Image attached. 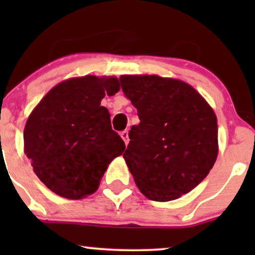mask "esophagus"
<instances>
[{"instance_id":"esophagus-1","label":"esophagus","mask_w":255,"mask_h":255,"mask_svg":"<svg viewBox=\"0 0 255 255\" xmlns=\"http://www.w3.org/2000/svg\"><path fill=\"white\" fill-rule=\"evenodd\" d=\"M121 137H122V139H124L125 144L127 145L128 142H129V136H128V130H124V131H121Z\"/></svg>"}]
</instances>
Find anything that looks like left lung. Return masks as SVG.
<instances>
[{
	"label": "left lung",
	"mask_w": 255,
	"mask_h": 255,
	"mask_svg": "<svg viewBox=\"0 0 255 255\" xmlns=\"http://www.w3.org/2000/svg\"><path fill=\"white\" fill-rule=\"evenodd\" d=\"M122 90L137 109L124 153L146 198L170 201L198 186L218 156L217 118L211 105L182 80L121 75Z\"/></svg>",
	"instance_id": "left-lung-1"
}]
</instances>
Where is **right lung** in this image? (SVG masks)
I'll use <instances>...</instances> for the list:
<instances>
[{"label": "right lung", "mask_w": 255, "mask_h": 255, "mask_svg": "<svg viewBox=\"0 0 255 255\" xmlns=\"http://www.w3.org/2000/svg\"><path fill=\"white\" fill-rule=\"evenodd\" d=\"M119 91L116 77L71 78L52 87L32 110L24 152L55 194L72 200L93 194L110 163L125 151L109 110L101 105L105 95Z\"/></svg>", "instance_id": "obj_1"}]
</instances>
